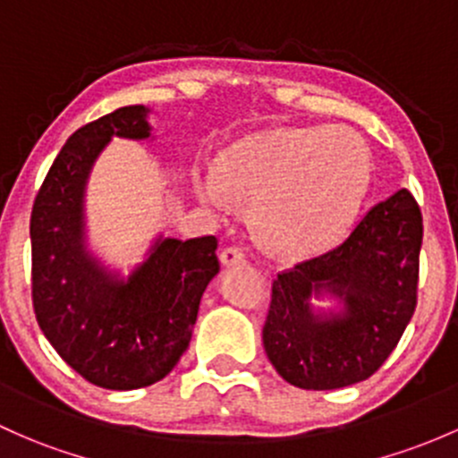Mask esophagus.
<instances>
[{
  "mask_svg": "<svg viewBox=\"0 0 458 458\" xmlns=\"http://www.w3.org/2000/svg\"><path fill=\"white\" fill-rule=\"evenodd\" d=\"M220 262H223L225 267H240V264L247 262V255H244L242 249L227 247L220 253Z\"/></svg>",
  "mask_w": 458,
  "mask_h": 458,
  "instance_id": "esophagus-1",
  "label": "esophagus"
}]
</instances>
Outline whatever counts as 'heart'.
Masks as SVG:
<instances>
[{
	"label": "heart",
	"mask_w": 458,
	"mask_h": 458,
	"mask_svg": "<svg viewBox=\"0 0 458 458\" xmlns=\"http://www.w3.org/2000/svg\"><path fill=\"white\" fill-rule=\"evenodd\" d=\"M196 179L205 203L223 208L227 188L249 200L258 238L286 255L329 247L352 225L371 181V152L347 126H293L249 137Z\"/></svg>",
	"instance_id": "heart-1"
}]
</instances>
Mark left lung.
Returning <instances> with one entry per match:
<instances>
[{
	"mask_svg": "<svg viewBox=\"0 0 458 458\" xmlns=\"http://www.w3.org/2000/svg\"><path fill=\"white\" fill-rule=\"evenodd\" d=\"M424 220L408 190L373 205L338 247L277 273L262 329L264 349L293 386L329 391L377 371L417 306ZM326 287L346 301L338 318L309 310Z\"/></svg>",
	"mask_w": 458,
	"mask_h": 458,
	"instance_id": "1",
	"label": "left lung"
}]
</instances>
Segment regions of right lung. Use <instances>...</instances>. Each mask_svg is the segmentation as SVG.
I'll return each instance as SVG.
<instances>
[{"instance_id":"right-lung-1","label":"right lung","mask_w":458,"mask_h":458,"mask_svg":"<svg viewBox=\"0 0 458 458\" xmlns=\"http://www.w3.org/2000/svg\"><path fill=\"white\" fill-rule=\"evenodd\" d=\"M148 135L141 105L78 129L54 159L30 218L38 327L73 371L113 391L168 376L190 345L200 297L220 270L216 235L159 240L129 282L109 277L82 247V191L93 161L111 137Z\"/></svg>"}]
</instances>
